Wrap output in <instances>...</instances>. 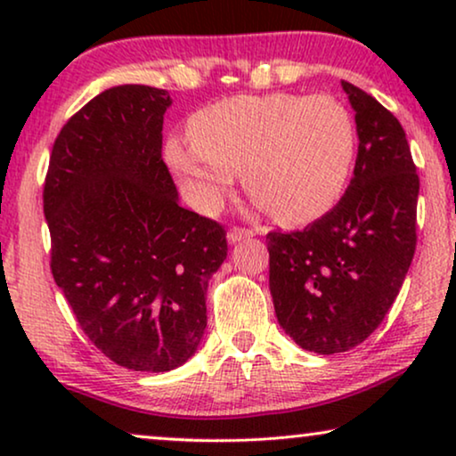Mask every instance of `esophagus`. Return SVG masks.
<instances>
[{
	"mask_svg": "<svg viewBox=\"0 0 456 456\" xmlns=\"http://www.w3.org/2000/svg\"><path fill=\"white\" fill-rule=\"evenodd\" d=\"M253 234H255V230H247V228L234 226V228L228 230V242H230V245H234V242H239V240L251 239Z\"/></svg>",
	"mask_w": 456,
	"mask_h": 456,
	"instance_id": "34e87169",
	"label": "esophagus"
}]
</instances>
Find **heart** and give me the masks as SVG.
<instances>
[{"label": "heart", "instance_id": "heart-1", "mask_svg": "<svg viewBox=\"0 0 456 456\" xmlns=\"http://www.w3.org/2000/svg\"><path fill=\"white\" fill-rule=\"evenodd\" d=\"M357 147L348 110L330 95H236L189 118L164 158L197 209L211 214L240 170L261 209L284 224L328 214L345 191Z\"/></svg>", "mask_w": 456, "mask_h": 456}]
</instances>
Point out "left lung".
<instances>
[{
	"label": "left lung",
	"mask_w": 456,
	"mask_h": 456,
	"mask_svg": "<svg viewBox=\"0 0 456 456\" xmlns=\"http://www.w3.org/2000/svg\"><path fill=\"white\" fill-rule=\"evenodd\" d=\"M359 151L338 205L297 232H270V290L278 323L305 351L345 353L388 314L417 245L419 176L401 122L342 80Z\"/></svg>",
	"instance_id": "8db88e82"
}]
</instances>
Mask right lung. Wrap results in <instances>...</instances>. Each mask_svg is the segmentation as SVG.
Segmentation results:
<instances>
[{
    "label": "right lung",
    "mask_w": 456,
    "mask_h": 456,
    "mask_svg": "<svg viewBox=\"0 0 456 456\" xmlns=\"http://www.w3.org/2000/svg\"><path fill=\"white\" fill-rule=\"evenodd\" d=\"M170 103L145 85L91 99L61 126L43 186L55 284L93 345L133 371L195 354L228 253L220 224L178 205L161 159Z\"/></svg>",
    "instance_id": "add662e5"
}]
</instances>
